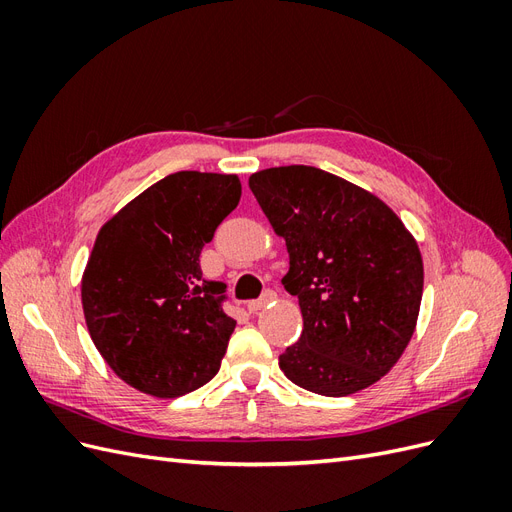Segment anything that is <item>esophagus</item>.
Returning <instances> with one entry per match:
<instances>
[{
  "mask_svg": "<svg viewBox=\"0 0 512 512\" xmlns=\"http://www.w3.org/2000/svg\"><path fill=\"white\" fill-rule=\"evenodd\" d=\"M273 299H275V292H273V290H267L265 294H262L260 299H256V301H250V303H247V312H250V314H256V312H260V309L265 307V305H269Z\"/></svg>",
  "mask_w": 512,
  "mask_h": 512,
  "instance_id": "obj_1",
  "label": "esophagus"
}]
</instances>
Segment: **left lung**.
Masks as SVG:
<instances>
[{
  "label": "left lung",
  "instance_id": "1",
  "mask_svg": "<svg viewBox=\"0 0 512 512\" xmlns=\"http://www.w3.org/2000/svg\"><path fill=\"white\" fill-rule=\"evenodd\" d=\"M260 209L284 237V288L303 331L280 369L305 391L346 397L378 382L404 354L423 299L414 237L378 196L314 166L250 177Z\"/></svg>",
  "mask_w": 512,
  "mask_h": 512
}]
</instances>
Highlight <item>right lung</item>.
I'll return each instance as SVG.
<instances>
[{
    "mask_svg": "<svg viewBox=\"0 0 512 512\" xmlns=\"http://www.w3.org/2000/svg\"><path fill=\"white\" fill-rule=\"evenodd\" d=\"M239 198L237 175L179 170L100 228L81 282L85 322L136 391L173 399L220 371L237 320L222 309L226 284L203 280L200 252Z\"/></svg>",
    "mask_w": 512,
    "mask_h": 512,
    "instance_id": "add662e5",
    "label": "right lung"
}]
</instances>
